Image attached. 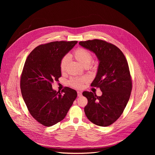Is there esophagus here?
I'll return each mask as SVG.
<instances>
[{"mask_svg":"<svg viewBox=\"0 0 155 155\" xmlns=\"http://www.w3.org/2000/svg\"><path fill=\"white\" fill-rule=\"evenodd\" d=\"M77 95L78 97H81L82 96V92L81 91H77Z\"/></svg>","mask_w":155,"mask_h":155,"instance_id":"obj_1","label":"esophagus"}]
</instances>
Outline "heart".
Here are the masks:
<instances>
[{"label":"heart","mask_w":155,"mask_h":155,"mask_svg":"<svg viewBox=\"0 0 155 155\" xmlns=\"http://www.w3.org/2000/svg\"><path fill=\"white\" fill-rule=\"evenodd\" d=\"M73 56L78 62L84 66H87L89 65L93 58L91 53L89 51L83 48H78L75 50L73 53ZM68 61L69 59L68 56H64L60 62V69L62 72L65 71ZM86 80L87 78L86 77L74 78L70 80L69 84L74 87L80 88L83 86V84Z\"/></svg>","instance_id":"obj_1"}]
</instances>
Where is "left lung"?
I'll return each mask as SVG.
<instances>
[{
    "instance_id": "8db88e82",
    "label": "left lung",
    "mask_w": 155,
    "mask_h": 155,
    "mask_svg": "<svg viewBox=\"0 0 155 155\" xmlns=\"http://www.w3.org/2000/svg\"><path fill=\"white\" fill-rule=\"evenodd\" d=\"M79 45L94 53L99 65L91 86L99 87L102 94L84 91L87 99L84 113L91 122L99 126H108L121 115L129 101L132 81L127 60L115 45L94 39L80 41Z\"/></svg>"
}]
</instances>
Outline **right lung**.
<instances>
[{"mask_svg": "<svg viewBox=\"0 0 155 155\" xmlns=\"http://www.w3.org/2000/svg\"><path fill=\"white\" fill-rule=\"evenodd\" d=\"M77 41H53L36 47L28 56L22 72L21 94L30 114L50 127L62 120L77 97L75 90L65 87L54 90L52 83L61 76L60 62Z\"/></svg>", "mask_w": 155, "mask_h": 155, "instance_id": "right-lung-1", "label": "right lung"}]
</instances>
